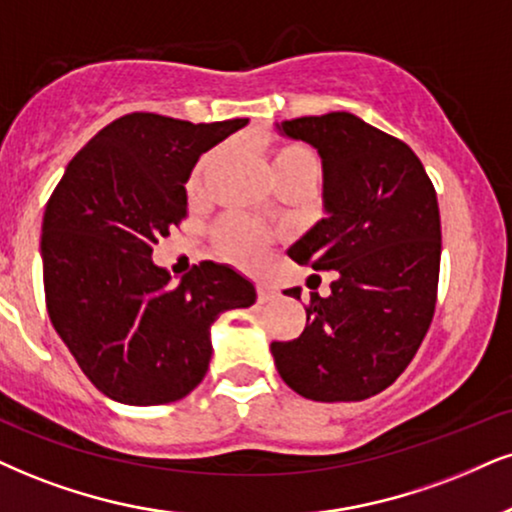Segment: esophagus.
Instances as JSON below:
<instances>
[{"instance_id": "1", "label": "esophagus", "mask_w": 512, "mask_h": 512, "mask_svg": "<svg viewBox=\"0 0 512 512\" xmlns=\"http://www.w3.org/2000/svg\"><path fill=\"white\" fill-rule=\"evenodd\" d=\"M256 292H258V301H261V304H268V301L277 299V289L270 285H258Z\"/></svg>"}]
</instances>
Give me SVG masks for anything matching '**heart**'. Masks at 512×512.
Returning <instances> with one entry per match:
<instances>
[{
	"label": "heart",
	"mask_w": 512,
	"mask_h": 512,
	"mask_svg": "<svg viewBox=\"0 0 512 512\" xmlns=\"http://www.w3.org/2000/svg\"><path fill=\"white\" fill-rule=\"evenodd\" d=\"M213 163V154L206 156L204 161L199 163L197 170H194L192 180H189V192H197L204 182V175L208 166ZM320 163L318 156L313 154L311 149L304 147V144H277L273 149V173L275 180L287 178V175L294 173H318ZM220 244H223L225 254L235 258L239 263H256L261 258L263 246L268 242V235L263 230H258L251 223H246L242 218H230L220 225L218 230Z\"/></svg>",
	"instance_id": "heart-1"
}]
</instances>
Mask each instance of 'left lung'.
<instances>
[{"mask_svg": "<svg viewBox=\"0 0 512 512\" xmlns=\"http://www.w3.org/2000/svg\"><path fill=\"white\" fill-rule=\"evenodd\" d=\"M323 161V211L287 254L337 270L330 296L311 294L306 327L273 342L287 387L311 401H363L413 361L437 304L441 220L437 192L408 144L349 111L275 123ZM301 299V289H287Z\"/></svg>", "mask_w": 512, "mask_h": 512, "instance_id": "1", "label": "left lung"}]
</instances>
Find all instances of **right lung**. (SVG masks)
Returning a JSON list of instances; mask_svg holds the SVG:
<instances>
[{
  "label": "right lung",
  "instance_id": "add662e5",
  "mask_svg": "<svg viewBox=\"0 0 512 512\" xmlns=\"http://www.w3.org/2000/svg\"><path fill=\"white\" fill-rule=\"evenodd\" d=\"M249 118L189 123L128 113L82 147L42 220V275L56 334L87 380L128 406L187 396L211 363V325L256 301L242 273L204 261L170 282L154 246L187 216L199 156Z\"/></svg>",
  "mask_w": 512,
  "mask_h": 512
}]
</instances>
